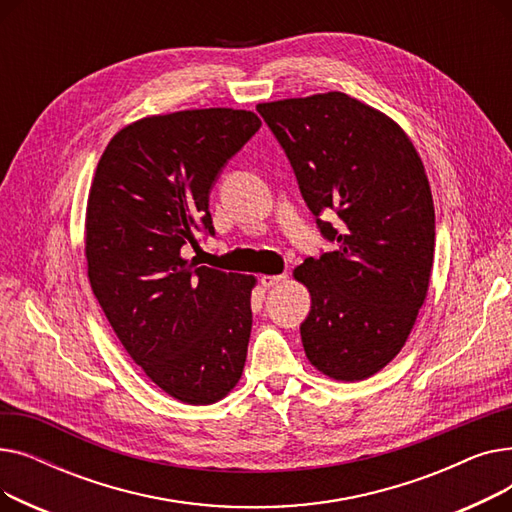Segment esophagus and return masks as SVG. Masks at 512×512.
<instances>
[{
    "mask_svg": "<svg viewBox=\"0 0 512 512\" xmlns=\"http://www.w3.org/2000/svg\"><path fill=\"white\" fill-rule=\"evenodd\" d=\"M259 282H261L263 288H274V286H278V284L284 282V276H282V274H280V276H261Z\"/></svg>",
    "mask_w": 512,
    "mask_h": 512,
    "instance_id": "34e87169",
    "label": "esophagus"
}]
</instances>
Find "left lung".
<instances>
[{
	"mask_svg": "<svg viewBox=\"0 0 512 512\" xmlns=\"http://www.w3.org/2000/svg\"><path fill=\"white\" fill-rule=\"evenodd\" d=\"M257 112L321 236L336 242L294 270L311 292L305 355L328 378L365 380L405 346L432 276L436 213L421 157L394 120L340 91L259 103Z\"/></svg>",
	"mask_w": 512,
	"mask_h": 512,
	"instance_id": "8db88e82",
	"label": "left lung"
}]
</instances>
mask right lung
I'll list each match as a JSON object with an SVG mask.
<instances>
[{
	"label": "right lung",
	"instance_id": "obj_1",
	"mask_svg": "<svg viewBox=\"0 0 512 512\" xmlns=\"http://www.w3.org/2000/svg\"><path fill=\"white\" fill-rule=\"evenodd\" d=\"M253 112L149 116L107 143L89 191V282L132 361L186 405L222 400L247 361L253 276L182 257L213 236L209 193L259 130Z\"/></svg>",
	"mask_w": 512,
	"mask_h": 512
}]
</instances>
